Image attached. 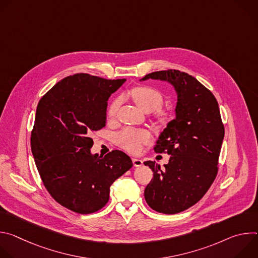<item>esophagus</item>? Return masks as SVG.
<instances>
[{
  "instance_id": "esophagus-1",
  "label": "esophagus",
  "mask_w": 258,
  "mask_h": 258,
  "mask_svg": "<svg viewBox=\"0 0 258 258\" xmlns=\"http://www.w3.org/2000/svg\"><path fill=\"white\" fill-rule=\"evenodd\" d=\"M133 163H134V166H136V167H140V166H142V165H143V160H142V159H140V158L135 157V158H133Z\"/></svg>"
}]
</instances>
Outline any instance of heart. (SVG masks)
<instances>
[{"label": "heart", "mask_w": 258, "mask_h": 258, "mask_svg": "<svg viewBox=\"0 0 258 258\" xmlns=\"http://www.w3.org/2000/svg\"><path fill=\"white\" fill-rule=\"evenodd\" d=\"M131 97L136 104L144 110L145 112L150 113L157 110L163 103L162 93L150 86H138L131 90ZM120 105V99H115L108 108L109 117H115L117 110ZM151 139V135L146 130L124 128L118 133L115 137L116 143L121 148L130 152H138L141 150L142 145L148 143Z\"/></svg>", "instance_id": "obj_1"}]
</instances>
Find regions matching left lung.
Masks as SVG:
<instances>
[{
  "instance_id": "8db88e82",
  "label": "left lung",
  "mask_w": 258,
  "mask_h": 258,
  "mask_svg": "<svg viewBox=\"0 0 258 258\" xmlns=\"http://www.w3.org/2000/svg\"><path fill=\"white\" fill-rule=\"evenodd\" d=\"M148 79L167 81L177 93L175 118L160 135L154 151L170 155L164 168L146 161L153 178L145 189V200L155 211L174 214L196 204L208 191L218 171L225 136L217 101L195 78L175 69L155 71Z\"/></svg>"
}]
</instances>
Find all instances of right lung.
Here are the masks:
<instances>
[{
    "label": "right lung",
    "mask_w": 258,
    "mask_h": 258,
    "mask_svg": "<svg viewBox=\"0 0 258 258\" xmlns=\"http://www.w3.org/2000/svg\"><path fill=\"white\" fill-rule=\"evenodd\" d=\"M126 80L77 73L40 100L30 145L44 186L60 205L81 214L103 208L110 186L133 166L124 152L92 155V133L106 123L108 99Z\"/></svg>",
    "instance_id": "right-lung-1"
}]
</instances>
